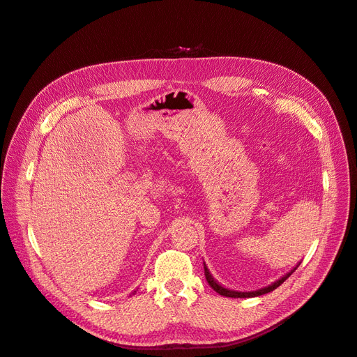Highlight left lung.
Masks as SVG:
<instances>
[{"label": "left lung", "mask_w": 357, "mask_h": 357, "mask_svg": "<svg viewBox=\"0 0 357 357\" xmlns=\"http://www.w3.org/2000/svg\"><path fill=\"white\" fill-rule=\"evenodd\" d=\"M297 268V266L293 268V271L290 272V273H287L285 276H282L281 279H278L276 282H273L272 285H268V287H266V288H261V290H257V291H248V293H243V291H233V290H228V288H224V287H220L213 278H211V275L208 273V271H207V267H206V264H204V275H206V279H207V282H208V285L213 288V290L216 291V293H219L220 296H227V297H255V296H263V294H266V293H271V291H273V290H276V288L281 285L285 279H288V276H290L294 271Z\"/></svg>", "instance_id": "obj_1"}]
</instances>
